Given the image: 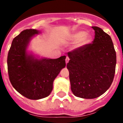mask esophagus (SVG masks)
<instances>
[{
  "label": "esophagus",
  "instance_id": "obj_1",
  "mask_svg": "<svg viewBox=\"0 0 123 123\" xmlns=\"http://www.w3.org/2000/svg\"><path fill=\"white\" fill-rule=\"evenodd\" d=\"M69 60V58H68V56H67V57H66V59H65V61H66V64H67V63L68 62Z\"/></svg>",
  "mask_w": 123,
  "mask_h": 123
}]
</instances>
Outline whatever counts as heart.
Returning <instances> with one entry per match:
<instances>
[{
  "mask_svg": "<svg viewBox=\"0 0 123 123\" xmlns=\"http://www.w3.org/2000/svg\"><path fill=\"white\" fill-rule=\"evenodd\" d=\"M69 40L75 42V47L77 49H81L90 44L92 41V36L90 33L84 31H77L68 36Z\"/></svg>",
  "mask_w": 123,
  "mask_h": 123,
  "instance_id": "obj_1",
  "label": "heart"
}]
</instances>
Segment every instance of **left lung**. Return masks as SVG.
<instances>
[{"instance_id":"1","label":"left lung","mask_w":123,"mask_h":123,"mask_svg":"<svg viewBox=\"0 0 123 123\" xmlns=\"http://www.w3.org/2000/svg\"><path fill=\"white\" fill-rule=\"evenodd\" d=\"M92 43L68 53L72 92L77 97L94 99L104 94L113 81L116 53L111 37L98 27Z\"/></svg>"}]
</instances>
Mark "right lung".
<instances>
[{
  "instance_id": "obj_1",
  "label": "right lung",
  "mask_w": 123,
  "mask_h": 123,
  "mask_svg": "<svg viewBox=\"0 0 123 123\" xmlns=\"http://www.w3.org/2000/svg\"><path fill=\"white\" fill-rule=\"evenodd\" d=\"M40 33L37 30L27 29L12 40L7 63L9 77L18 93L30 99L37 100L49 96L53 83L65 68V56L57 59L38 58L27 51L33 37Z\"/></svg>"
}]
</instances>
